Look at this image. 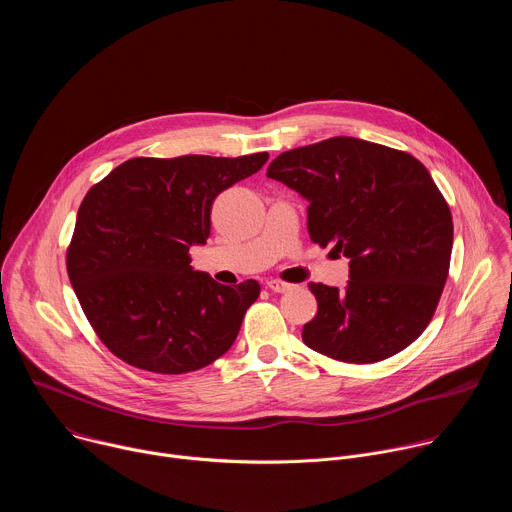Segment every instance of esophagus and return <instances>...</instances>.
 I'll list each match as a JSON object with an SVG mask.
<instances>
[{
  "label": "esophagus",
  "mask_w": 512,
  "mask_h": 512,
  "mask_svg": "<svg viewBox=\"0 0 512 512\" xmlns=\"http://www.w3.org/2000/svg\"><path fill=\"white\" fill-rule=\"evenodd\" d=\"M267 287L271 291H275V294H285V291L294 289V283H287V281H281V279H269L267 281Z\"/></svg>",
  "instance_id": "34e87169"
}]
</instances>
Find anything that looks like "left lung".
Masks as SVG:
<instances>
[{
	"label": "left lung",
	"mask_w": 512,
	"mask_h": 512,
	"mask_svg": "<svg viewBox=\"0 0 512 512\" xmlns=\"http://www.w3.org/2000/svg\"><path fill=\"white\" fill-rule=\"evenodd\" d=\"M267 176L308 200V233L350 259L344 291L308 283L318 300L302 340L340 362L385 360L431 322L450 271L454 223L411 154L330 137L277 156Z\"/></svg>",
	"instance_id": "1"
}]
</instances>
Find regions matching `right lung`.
Here are the masks:
<instances>
[{"label": "right lung", "mask_w": 512, "mask_h": 512, "mask_svg": "<svg viewBox=\"0 0 512 512\" xmlns=\"http://www.w3.org/2000/svg\"><path fill=\"white\" fill-rule=\"evenodd\" d=\"M267 158H131L91 186L66 271L89 324L117 358L182 375L233 346L261 285L218 283L192 269L188 251L210 235L214 198Z\"/></svg>", "instance_id": "obj_1"}]
</instances>
